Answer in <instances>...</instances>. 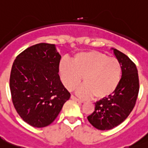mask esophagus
Masks as SVG:
<instances>
[{"label": "esophagus", "mask_w": 148, "mask_h": 148, "mask_svg": "<svg viewBox=\"0 0 148 148\" xmlns=\"http://www.w3.org/2000/svg\"><path fill=\"white\" fill-rule=\"evenodd\" d=\"M71 98L72 99V100H74V101H77V102H79V103H84V101H82V100H81V99H78L77 97H76L74 95H71Z\"/></svg>", "instance_id": "esophagus-1"}]
</instances>
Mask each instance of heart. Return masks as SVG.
<instances>
[{"label": "heart", "mask_w": 148, "mask_h": 148, "mask_svg": "<svg viewBox=\"0 0 148 148\" xmlns=\"http://www.w3.org/2000/svg\"><path fill=\"white\" fill-rule=\"evenodd\" d=\"M61 81L68 90L78 85L83 77V85L77 90L79 96L97 100L107 98L115 92L122 74L121 64L115 58H108L97 51L80 52L71 61L62 60L59 65Z\"/></svg>", "instance_id": "obj_1"}]
</instances>
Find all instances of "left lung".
Returning a JSON list of instances; mask_svg holds the SVG:
<instances>
[{"label": "left lung", "instance_id": "obj_1", "mask_svg": "<svg viewBox=\"0 0 148 148\" xmlns=\"http://www.w3.org/2000/svg\"><path fill=\"white\" fill-rule=\"evenodd\" d=\"M113 51L121 64V82L111 96L95 103L94 112L88 117L90 124L101 131L114 128L128 117L135 106L139 92V78L135 64L118 50Z\"/></svg>", "mask_w": 148, "mask_h": 148}]
</instances>
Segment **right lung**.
<instances>
[{"instance_id": "add662e5", "label": "right lung", "mask_w": 148, "mask_h": 148, "mask_svg": "<svg viewBox=\"0 0 148 148\" xmlns=\"http://www.w3.org/2000/svg\"><path fill=\"white\" fill-rule=\"evenodd\" d=\"M60 58L55 45L40 43L22 51L13 63L10 76L13 104L31 126H48L71 97L58 74Z\"/></svg>"}]
</instances>
